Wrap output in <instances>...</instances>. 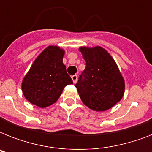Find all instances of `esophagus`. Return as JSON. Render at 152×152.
<instances>
[{"label": "esophagus", "mask_w": 152, "mask_h": 152, "mask_svg": "<svg viewBox=\"0 0 152 152\" xmlns=\"http://www.w3.org/2000/svg\"><path fill=\"white\" fill-rule=\"evenodd\" d=\"M77 75H73V76H72V81H73L74 83H76V81H77Z\"/></svg>", "instance_id": "34e87169"}]
</instances>
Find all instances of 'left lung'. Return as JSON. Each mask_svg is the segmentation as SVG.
Wrapping results in <instances>:
<instances>
[{
	"label": "left lung",
	"instance_id": "obj_1",
	"mask_svg": "<svg viewBox=\"0 0 152 152\" xmlns=\"http://www.w3.org/2000/svg\"><path fill=\"white\" fill-rule=\"evenodd\" d=\"M86 68L79 76L76 88L81 100L95 111H105L122 99L125 81L118 65L100 46L80 47Z\"/></svg>",
	"mask_w": 152,
	"mask_h": 152
}]
</instances>
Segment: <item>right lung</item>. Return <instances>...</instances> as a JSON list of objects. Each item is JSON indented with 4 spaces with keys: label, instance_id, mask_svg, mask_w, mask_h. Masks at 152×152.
<instances>
[{
    "label": "right lung",
    "instance_id": "right-lung-1",
    "mask_svg": "<svg viewBox=\"0 0 152 152\" xmlns=\"http://www.w3.org/2000/svg\"><path fill=\"white\" fill-rule=\"evenodd\" d=\"M64 50L50 46L39 54L22 82L26 99L45 108L59 99L64 87L73 83L63 64Z\"/></svg>",
    "mask_w": 152,
    "mask_h": 152
}]
</instances>
